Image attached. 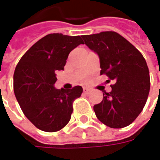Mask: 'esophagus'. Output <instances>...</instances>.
<instances>
[{"instance_id": "obj_1", "label": "esophagus", "mask_w": 160, "mask_h": 160, "mask_svg": "<svg viewBox=\"0 0 160 160\" xmlns=\"http://www.w3.org/2000/svg\"><path fill=\"white\" fill-rule=\"evenodd\" d=\"M83 92L85 94H89L91 92V90L89 89V88H84Z\"/></svg>"}]
</instances>
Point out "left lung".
<instances>
[{
  "mask_svg": "<svg viewBox=\"0 0 160 160\" xmlns=\"http://www.w3.org/2000/svg\"><path fill=\"white\" fill-rule=\"evenodd\" d=\"M89 49L99 56L100 74H105L111 92L104 93L93 110L98 119L113 128L127 127L140 115L150 91V75L146 60L139 50L116 32L83 35Z\"/></svg>",
  "mask_w": 160,
  "mask_h": 160,
  "instance_id": "left-lung-1",
  "label": "left lung"
}]
</instances>
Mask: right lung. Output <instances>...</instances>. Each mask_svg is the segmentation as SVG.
I'll list each match as a JSON object with an SVG mask.
<instances>
[{
    "label": "right lung",
    "instance_id": "right-lung-1",
    "mask_svg": "<svg viewBox=\"0 0 160 160\" xmlns=\"http://www.w3.org/2000/svg\"><path fill=\"white\" fill-rule=\"evenodd\" d=\"M84 44L80 36L62 33L46 35L26 51L16 66L13 91L23 113L31 122L45 132L61 130L68 123L73 103L83 89H56V72L63 70L68 56Z\"/></svg>",
    "mask_w": 160,
    "mask_h": 160
}]
</instances>
